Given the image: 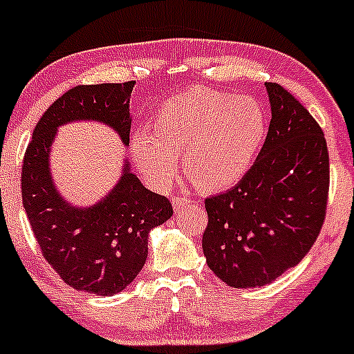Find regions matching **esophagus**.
I'll use <instances>...</instances> for the list:
<instances>
[{"instance_id":"34e87169","label":"esophagus","mask_w":354,"mask_h":354,"mask_svg":"<svg viewBox=\"0 0 354 354\" xmlns=\"http://www.w3.org/2000/svg\"><path fill=\"white\" fill-rule=\"evenodd\" d=\"M189 203H191V198H188V196H176V198H173V209L180 214V212L185 209Z\"/></svg>"}]
</instances>
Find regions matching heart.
Wrapping results in <instances>:
<instances>
[{
  "label": "heart",
  "instance_id": "obj_1",
  "mask_svg": "<svg viewBox=\"0 0 354 354\" xmlns=\"http://www.w3.org/2000/svg\"><path fill=\"white\" fill-rule=\"evenodd\" d=\"M267 115L249 97L189 87L161 105L155 131L138 129L130 150L140 173L165 188L183 165L191 181L203 191H223L237 185L261 150Z\"/></svg>",
  "mask_w": 354,
  "mask_h": 354
}]
</instances>
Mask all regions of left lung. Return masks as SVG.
Returning a JSON list of instances; mask_svg holds the SVG:
<instances>
[{"instance_id": "obj_1", "label": "left lung", "mask_w": 354, "mask_h": 354, "mask_svg": "<svg viewBox=\"0 0 354 354\" xmlns=\"http://www.w3.org/2000/svg\"><path fill=\"white\" fill-rule=\"evenodd\" d=\"M272 118L245 176L204 201L203 252L209 269L234 288L262 287L295 267L325 221L330 160L317 120L290 92L266 84Z\"/></svg>"}]
</instances>
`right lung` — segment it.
Instances as JSON below:
<instances>
[{
	"instance_id": "obj_1",
	"label": "right lung",
	"mask_w": 354,
	"mask_h": 354,
	"mask_svg": "<svg viewBox=\"0 0 354 354\" xmlns=\"http://www.w3.org/2000/svg\"><path fill=\"white\" fill-rule=\"evenodd\" d=\"M135 82L77 85L46 110L32 131L21 173V193L37 244L49 266L79 292L115 295L133 282L148 255V234L173 216L171 203L142 185L130 165L113 189L91 207L62 198L49 153L57 127L105 123L130 143V95Z\"/></svg>"
}]
</instances>
